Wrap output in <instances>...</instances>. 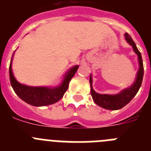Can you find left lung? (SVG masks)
<instances>
[{"instance_id": "8db88e82", "label": "left lung", "mask_w": 151, "mask_h": 151, "mask_svg": "<svg viewBox=\"0 0 151 151\" xmlns=\"http://www.w3.org/2000/svg\"><path fill=\"white\" fill-rule=\"evenodd\" d=\"M125 38L129 45L132 47L133 50L138 57V62H139V69L137 73V77L132 86L129 88H125L121 92L116 94H98L93 89L92 87V77L91 74L90 76V85H91V94L92 96L93 101L96 104L100 106L101 107L104 108L106 110H119L121 108L124 107L126 104H128L133 97L138 93V90L141 88L142 80L144 76V66L142 57L139 50L136 47L135 43L131 38L128 33H125Z\"/></svg>"}]
</instances>
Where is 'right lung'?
Segmentation results:
<instances>
[{
    "label": "right lung",
    "mask_w": 151,
    "mask_h": 151,
    "mask_svg": "<svg viewBox=\"0 0 151 151\" xmlns=\"http://www.w3.org/2000/svg\"><path fill=\"white\" fill-rule=\"evenodd\" d=\"M12 59L10 61L9 73L12 88L16 94L22 101L32 106H44L55 104L63 97L65 92L68 89L70 80L76 73L78 66H73L65 75V78L62 83L57 87L51 88L48 86H29L19 82L13 76L12 71Z\"/></svg>",
    "instance_id": "add662e5"
}]
</instances>
